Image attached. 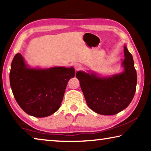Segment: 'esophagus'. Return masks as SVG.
I'll use <instances>...</instances> for the list:
<instances>
[{"label": "esophagus", "instance_id": "34e87169", "mask_svg": "<svg viewBox=\"0 0 151 151\" xmlns=\"http://www.w3.org/2000/svg\"><path fill=\"white\" fill-rule=\"evenodd\" d=\"M75 68L76 70H80L82 69V65L79 63L76 64V65H75Z\"/></svg>", "mask_w": 151, "mask_h": 151}]
</instances>
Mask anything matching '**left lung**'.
Instances as JSON below:
<instances>
[{
	"label": "left lung",
	"instance_id": "left-lung-1",
	"mask_svg": "<svg viewBox=\"0 0 151 151\" xmlns=\"http://www.w3.org/2000/svg\"><path fill=\"white\" fill-rule=\"evenodd\" d=\"M124 71L105 77L95 73L78 71L76 78L89 108L103 115H114L126 109L136 91L137 72L132 56L124 47Z\"/></svg>",
	"mask_w": 151,
	"mask_h": 151
}]
</instances>
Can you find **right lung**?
Instances as JSON below:
<instances>
[{"label":"right lung","mask_w":151,"mask_h":151,"mask_svg":"<svg viewBox=\"0 0 151 151\" xmlns=\"http://www.w3.org/2000/svg\"><path fill=\"white\" fill-rule=\"evenodd\" d=\"M75 75L73 66L30 68L17 53L11 63L10 84L20 108L29 115L42 118L60 108L68 82Z\"/></svg>","instance_id":"obj_1"}]
</instances>
